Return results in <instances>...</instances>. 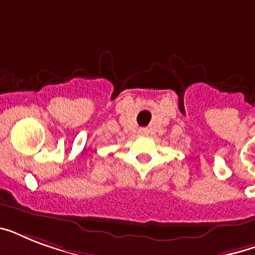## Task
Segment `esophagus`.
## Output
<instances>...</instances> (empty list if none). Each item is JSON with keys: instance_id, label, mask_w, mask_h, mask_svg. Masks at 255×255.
Listing matches in <instances>:
<instances>
[{"instance_id": "obj_1", "label": "esophagus", "mask_w": 255, "mask_h": 255, "mask_svg": "<svg viewBox=\"0 0 255 255\" xmlns=\"http://www.w3.org/2000/svg\"><path fill=\"white\" fill-rule=\"evenodd\" d=\"M139 132H140V133H141V135H147L148 129H147V128H140Z\"/></svg>"}]
</instances>
